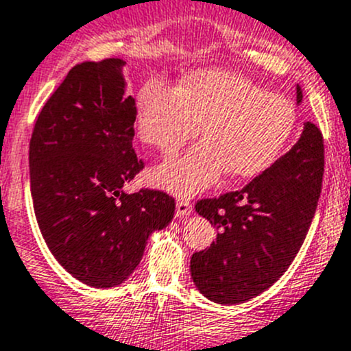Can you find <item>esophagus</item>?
<instances>
[{
    "label": "esophagus",
    "mask_w": 351,
    "mask_h": 351,
    "mask_svg": "<svg viewBox=\"0 0 351 351\" xmlns=\"http://www.w3.org/2000/svg\"><path fill=\"white\" fill-rule=\"evenodd\" d=\"M192 214V202L189 199H178L176 200V216L186 217Z\"/></svg>",
    "instance_id": "1"
}]
</instances>
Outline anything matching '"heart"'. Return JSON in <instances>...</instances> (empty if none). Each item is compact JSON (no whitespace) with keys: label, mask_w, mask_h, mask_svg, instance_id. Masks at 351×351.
<instances>
[{"label":"heart","mask_w":351,"mask_h":351,"mask_svg":"<svg viewBox=\"0 0 351 351\" xmlns=\"http://www.w3.org/2000/svg\"><path fill=\"white\" fill-rule=\"evenodd\" d=\"M200 125L206 141L158 166L152 171L156 185L192 195L214 185L224 171L233 178L261 175L287 147L295 108L283 94L223 70L193 71L178 87L151 78L138 90L137 134L161 154H175Z\"/></svg>","instance_id":"obj_1"}]
</instances>
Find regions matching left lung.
<instances>
[{
	"label": "left lung",
	"mask_w": 351,
	"mask_h": 351,
	"mask_svg": "<svg viewBox=\"0 0 351 351\" xmlns=\"http://www.w3.org/2000/svg\"><path fill=\"white\" fill-rule=\"evenodd\" d=\"M302 101L297 85V104ZM322 173V134L307 121L297 144L247 186L197 202V214L217 228L213 245L190 261L197 290L210 302L233 305L273 287L307 237Z\"/></svg>",
	"instance_id": "obj_1"
}]
</instances>
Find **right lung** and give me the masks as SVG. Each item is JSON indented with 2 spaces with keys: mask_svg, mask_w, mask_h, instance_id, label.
<instances>
[{
  "mask_svg": "<svg viewBox=\"0 0 351 351\" xmlns=\"http://www.w3.org/2000/svg\"><path fill=\"white\" fill-rule=\"evenodd\" d=\"M127 61L77 64L44 104L29 149L37 224L61 266L87 287L114 288L134 274L175 200L156 190L127 193L135 156V99Z\"/></svg>",
  "mask_w": 351,
  "mask_h": 351,
  "instance_id": "1",
  "label": "right lung"
}]
</instances>
